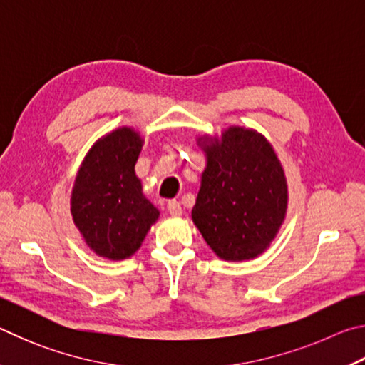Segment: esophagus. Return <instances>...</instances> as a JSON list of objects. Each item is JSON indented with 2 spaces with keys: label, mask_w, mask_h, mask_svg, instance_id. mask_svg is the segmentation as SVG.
I'll return each mask as SVG.
<instances>
[{
  "label": "esophagus",
  "mask_w": 365,
  "mask_h": 365,
  "mask_svg": "<svg viewBox=\"0 0 365 365\" xmlns=\"http://www.w3.org/2000/svg\"><path fill=\"white\" fill-rule=\"evenodd\" d=\"M168 211L170 215H180L183 212V209L180 206V202L175 201V200H170L168 202Z\"/></svg>",
  "instance_id": "obj_1"
}]
</instances>
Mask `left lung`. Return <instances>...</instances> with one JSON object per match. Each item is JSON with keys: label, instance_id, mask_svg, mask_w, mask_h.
I'll list each match as a JSON object with an SVG mask.
<instances>
[{"label": "left lung", "instance_id": "obj_1", "mask_svg": "<svg viewBox=\"0 0 365 365\" xmlns=\"http://www.w3.org/2000/svg\"><path fill=\"white\" fill-rule=\"evenodd\" d=\"M205 151L207 168L191 217L219 257H256L287 212V180L277 154L262 135L242 127H230Z\"/></svg>", "mask_w": 365, "mask_h": 365}]
</instances>
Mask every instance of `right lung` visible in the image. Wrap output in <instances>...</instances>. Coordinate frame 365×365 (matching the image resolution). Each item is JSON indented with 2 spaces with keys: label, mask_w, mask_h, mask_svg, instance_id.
Instances as JSON below:
<instances>
[{
  "label": "right lung",
  "mask_w": 365,
  "mask_h": 365,
  "mask_svg": "<svg viewBox=\"0 0 365 365\" xmlns=\"http://www.w3.org/2000/svg\"><path fill=\"white\" fill-rule=\"evenodd\" d=\"M141 143L132 128L109 133L85 158L72 191V217L86 245L114 261L140 248L159 215L135 175Z\"/></svg>",
  "instance_id": "add662e5"
}]
</instances>
